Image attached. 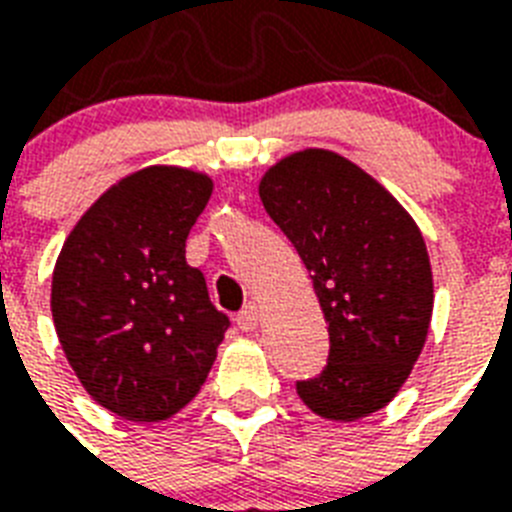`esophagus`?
Returning a JSON list of instances; mask_svg holds the SVG:
<instances>
[{"label":"esophagus","instance_id":"esophagus-1","mask_svg":"<svg viewBox=\"0 0 512 512\" xmlns=\"http://www.w3.org/2000/svg\"><path fill=\"white\" fill-rule=\"evenodd\" d=\"M257 321H260V311H257L255 303H249L247 308L236 316V327H239L241 332H255Z\"/></svg>","mask_w":512,"mask_h":512}]
</instances>
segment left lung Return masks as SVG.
Listing matches in <instances>:
<instances>
[{
	"label": "left lung",
	"instance_id": "8db88e82",
	"mask_svg": "<svg viewBox=\"0 0 512 512\" xmlns=\"http://www.w3.org/2000/svg\"><path fill=\"white\" fill-rule=\"evenodd\" d=\"M257 193L295 244L327 319L329 361L319 377L297 382V396L321 420L380 412L412 374L433 316V271L414 217L327 148L271 164Z\"/></svg>",
	"mask_w": 512,
	"mask_h": 512
}]
</instances>
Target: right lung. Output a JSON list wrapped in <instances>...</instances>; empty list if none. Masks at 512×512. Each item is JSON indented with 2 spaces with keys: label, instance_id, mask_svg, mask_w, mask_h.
Here are the masks:
<instances>
[{
  "label": "right lung",
  "instance_id": "add662e5",
  "mask_svg": "<svg viewBox=\"0 0 512 512\" xmlns=\"http://www.w3.org/2000/svg\"><path fill=\"white\" fill-rule=\"evenodd\" d=\"M212 188L207 172L177 164L130 172L92 201L55 260L60 348L82 388L124 420H170L215 364L228 316L185 263Z\"/></svg>",
  "mask_w": 512,
  "mask_h": 512
}]
</instances>
